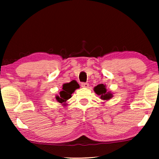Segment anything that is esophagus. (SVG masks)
Here are the masks:
<instances>
[{
  "mask_svg": "<svg viewBox=\"0 0 159 159\" xmlns=\"http://www.w3.org/2000/svg\"><path fill=\"white\" fill-rule=\"evenodd\" d=\"M81 87L88 88L89 87V84H88V83H81Z\"/></svg>",
  "mask_w": 159,
  "mask_h": 159,
  "instance_id": "esophagus-1",
  "label": "esophagus"
}]
</instances>
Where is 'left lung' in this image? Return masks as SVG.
Segmentation results:
<instances>
[{
    "mask_svg": "<svg viewBox=\"0 0 159 159\" xmlns=\"http://www.w3.org/2000/svg\"><path fill=\"white\" fill-rule=\"evenodd\" d=\"M94 91L98 95H99L101 99L103 100H109L111 99L113 95L111 92L107 91L106 86L104 84H99L94 88Z\"/></svg>",
    "mask_w": 159,
    "mask_h": 159,
    "instance_id": "obj_1",
    "label": "left lung"
}]
</instances>
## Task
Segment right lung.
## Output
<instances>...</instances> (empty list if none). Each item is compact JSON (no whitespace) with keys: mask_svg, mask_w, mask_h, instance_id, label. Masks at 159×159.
Listing matches in <instances>:
<instances>
[{"mask_svg":"<svg viewBox=\"0 0 159 159\" xmlns=\"http://www.w3.org/2000/svg\"><path fill=\"white\" fill-rule=\"evenodd\" d=\"M79 85L75 80H72L70 83H64L62 85V90L60 92V95H56V100L63 105L69 99L71 98V94L78 88H79Z\"/></svg>","mask_w":159,"mask_h":159,"instance_id":"1","label":"right lung"}]
</instances>
